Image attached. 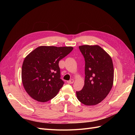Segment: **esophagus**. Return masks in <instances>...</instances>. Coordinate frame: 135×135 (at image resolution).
Masks as SVG:
<instances>
[{
    "instance_id": "obj_1",
    "label": "esophagus",
    "mask_w": 135,
    "mask_h": 135,
    "mask_svg": "<svg viewBox=\"0 0 135 135\" xmlns=\"http://www.w3.org/2000/svg\"><path fill=\"white\" fill-rule=\"evenodd\" d=\"M74 79H71V80H70L68 81L67 83H68V84H72V83H74Z\"/></svg>"
}]
</instances>
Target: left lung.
I'll use <instances>...</instances> for the list:
<instances>
[{
	"instance_id": "1",
	"label": "left lung",
	"mask_w": 135,
	"mask_h": 135,
	"mask_svg": "<svg viewBox=\"0 0 135 135\" xmlns=\"http://www.w3.org/2000/svg\"><path fill=\"white\" fill-rule=\"evenodd\" d=\"M85 60L83 89L76 91L77 99L85 105H95L104 100L113 85L114 67L110 56L98 45L79 47Z\"/></svg>"
}]
</instances>
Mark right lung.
<instances>
[{
    "instance_id": "1",
    "label": "right lung",
    "mask_w": 135,
    "mask_h": 135,
    "mask_svg": "<svg viewBox=\"0 0 135 135\" xmlns=\"http://www.w3.org/2000/svg\"><path fill=\"white\" fill-rule=\"evenodd\" d=\"M73 50L72 47L39 46L24 60L22 82L35 100L44 103L55 97L64 83L60 79L59 62Z\"/></svg>"
}]
</instances>
